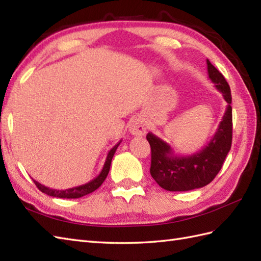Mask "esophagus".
Listing matches in <instances>:
<instances>
[{
  "instance_id": "34e87169",
  "label": "esophagus",
  "mask_w": 261,
  "mask_h": 261,
  "mask_svg": "<svg viewBox=\"0 0 261 261\" xmlns=\"http://www.w3.org/2000/svg\"><path fill=\"white\" fill-rule=\"evenodd\" d=\"M129 131H130L131 135L137 136V137H142V136L146 135L147 126H146L145 122H143L142 119L137 118V119H134L130 122Z\"/></svg>"
}]
</instances>
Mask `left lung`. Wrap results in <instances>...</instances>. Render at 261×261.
<instances>
[{"mask_svg":"<svg viewBox=\"0 0 261 261\" xmlns=\"http://www.w3.org/2000/svg\"><path fill=\"white\" fill-rule=\"evenodd\" d=\"M208 79L228 103L222 121L206 146L191 156H176L167 142L147 135L151 148L150 174L157 184L169 192H185L206 186L222 168L232 143L231 92L223 75L206 59Z\"/></svg>","mask_w":261,"mask_h":261,"instance_id":"1","label":"left lung"}]
</instances>
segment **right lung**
<instances>
[{"label": "right lung", "instance_id": "right-lung-1", "mask_svg": "<svg viewBox=\"0 0 261 261\" xmlns=\"http://www.w3.org/2000/svg\"><path fill=\"white\" fill-rule=\"evenodd\" d=\"M120 142L116 143V145L109 151L108 156H107V160H105L101 173H99L94 179L86 182V184L67 188V190H54V188H49L45 185L40 184V182L35 180V179H33V181H35V184L39 188V190H40L42 193L47 194V195H49V196L59 197V198H79L82 196H85V195H87V194H90L95 190H97V188L102 185V182L105 180V178H107V176L110 171V167H111V162H112V158L114 156L115 150L118 149V147L120 145Z\"/></svg>", "mask_w": 261, "mask_h": 261}]
</instances>
